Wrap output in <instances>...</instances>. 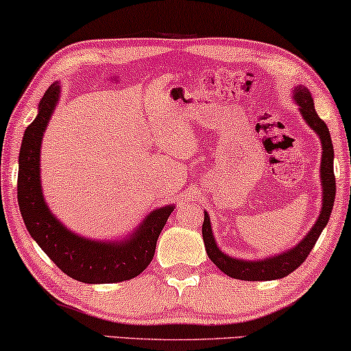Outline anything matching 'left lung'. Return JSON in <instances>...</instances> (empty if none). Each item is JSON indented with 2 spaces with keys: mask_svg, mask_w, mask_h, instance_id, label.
I'll use <instances>...</instances> for the list:
<instances>
[{
  "mask_svg": "<svg viewBox=\"0 0 351 351\" xmlns=\"http://www.w3.org/2000/svg\"><path fill=\"white\" fill-rule=\"evenodd\" d=\"M295 100L296 104L300 105V111L306 122L309 123L311 128H314V132H317V134H319L322 139L323 155L320 174L323 185V207L320 217L314 224V228H312L309 234L306 235V239H303V241H300V245H296L293 250L282 252V254H279L276 257L265 258V261L250 262L232 258L218 250V246L213 240L212 229H210L208 215L207 212L204 213L202 237L210 261H212L221 271L234 279H241V281H273V279H281L284 276H287V274L295 271V269L306 261V257L309 256L312 247L315 246L317 240H319L322 230L325 229V226L328 224V219H330L331 210L334 206V197H336V177H334L332 168L334 149L330 130H328L326 123L323 122L319 114L315 112L314 100H312L309 90L306 88H296Z\"/></svg>",
  "mask_w": 351,
  "mask_h": 351,
  "instance_id": "8db88e82",
  "label": "left lung"
}]
</instances>
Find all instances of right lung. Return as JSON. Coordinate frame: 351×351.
<instances>
[{"label":"right lung","mask_w":351,"mask_h":351,"mask_svg":"<svg viewBox=\"0 0 351 351\" xmlns=\"http://www.w3.org/2000/svg\"><path fill=\"white\" fill-rule=\"evenodd\" d=\"M59 86L51 84L39 104V114L25 130L19 157L17 197L25 226L45 254L67 276L86 284L128 281L152 262L158 235L174 208L155 210L139 229L122 243L90 241L59 223L42 197L39 154L40 141L55 110Z\"/></svg>","instance_id":"obj_1"}]
</instances>
